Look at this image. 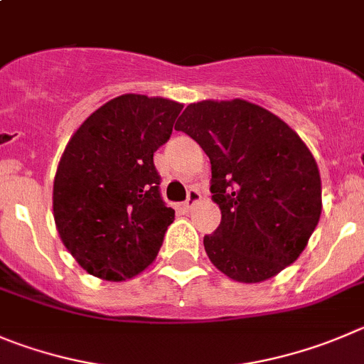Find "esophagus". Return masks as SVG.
<instances>
[{
    "mask_svg": "<svg viewBox=\"0 0 364 364\" xmlns=\"http://www.w3.org/2000/svg\"><path fill=\"white\" fill-rule=\"evenodd\" d=\"M199 199H201V192H199L198 188H190L188 196H186V201L183 203V206H185L186 210H190L196 203L199 201Z\"/></svg>",
    "mask_w": 364,
    "mask_h": 364,
    "instance_id": "esophagus-1",
    "label": "esophagus"
}]
</instances>
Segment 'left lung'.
Instances as JSON below:
<instances>
[{
	"label": "left lung",
	"instance_id": "8db88e82",
	"mask_svg": "<svg viewBox=\"0 0 364 364\" xmlns=\"http://www.w3.org/2000/svg\"><path fill=\"white\" fill-rule=\"evenodd\" d=\"M212 163L220 224L205 250L226 277L257 284L300 257L321 215V179L300 136L251 102L203 100L176 124Z\"/></svg>",
	"mask_w": 364,
	"mask_h": 364
}]
</instances>
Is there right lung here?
Returning a JSON list of instances; mask_svg holds the SVG:
<instances>
[{
    "instance_id": "obj_1",
    "label": "right lung",
    "mask_w": 364,
    "mask_h": 364,
    "mask_svg": "<svg viewBox=\"0 0 364 364\" xmlns=\"http://www.w3.org/2000/svg\"><path fill=\"white\" fill-rule=\"evenodd\" d=\"M183 104L122 95L84 120L57 166L53 217L82 269L122 282L151 266L174 210L159 192L154 152L172 134Z\"/></svg>"
}]
</instances>
